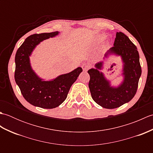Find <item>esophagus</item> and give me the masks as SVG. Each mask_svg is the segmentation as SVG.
Wrapping results in <instances>:
<instances>
[{"instance_id":"34e87169","label":"esophagus","mask_w":153,"mask_h":153,"mask_svg":"<svg viewBox=\"0 0 153 153\" xmlns=\"http://www.w3.org/2000/svg\"><path fill=\"white\" fill-rule=\"evenodd\" d=\"M82 69H83V71H87L90 68V65L89 64L84 63V64H82Z\"/></svg>"}]
</instances>
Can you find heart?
<instances>
[{
    "instance_id": "1",
    "label": "heart",
    "mask_w": 153,
    "mask_h": 153,
    "mask_svg": "<svg viewBox=\"0 0 153 153\" xmlns=\"http://www.w3.org/2000/svg\"><path fill=\"white\" fill-rule=\"evenodd\" d=\"M104 38H105V36H104V35H100V36H99V39L100 40L103 39Z\"/></svg>"
}]
</instances>
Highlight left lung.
Wrapping results in <instances>:
<instances>
[{
	"instance_id": "8db88e82",
	"label": "left lung",
	"mask_w": 153,
	"mask_h": 153,
	"mask_svg": "<svg viewBox=\"0 0 153 153\" xmlns=\"http://www.w3.org/2000/svg\"><path fill=\"white\" fill-rule=\"evenodd\" d=\"M108 54L118 55L123 61V80L118 87L110 85L109 81L100 71L102 62L97 63L96 68H91L87 72L90 76L89 87L94 101L103 108L112 109L134 98L141 75V67L137 47L122 32H117L114 47L107 51L105 57Z\"/></svg>"
}]
</instances>
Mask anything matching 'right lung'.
I'll return each mask as SVG.
<instances>
[{
    "label": "right lung",
    "mask_w": 153,
    "mask_h": 153,
    "mask_svg": "<svg viewBox=\"0 0 153 153\" xmlns=\"http://www.w3.org/2000/svg\"><path fill=\"white\" fill-rule=\"evenodd\" d=\"M59 32L33 34L25 39L16 52L14 78L23 97L31 105L43 108H54L66 100L71 86L76 82L82 68L62 74L51 81H44L32 70L30 56L40 42L54 37Z\"/></svg>",
    "instance_id": "obj_1"
}]
</instances>
